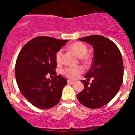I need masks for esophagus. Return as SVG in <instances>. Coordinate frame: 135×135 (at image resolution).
Wrapping results in <instances>:
<instances>
[{"instance_id":"obj_1","label":"esophagus","mask_w":135,"mask_h":135,"mask_svg":"<svg viewBox=\"0 0 135 135\" xmlns=\"http://www.w3.org/2000/svg\"><path fill=\"white\" fill-rule=\"evenodd\" d=\"M67 81H68V83H69V84H74V83H75V81H72V80H68Z\"/></svg>"}]
</instances>
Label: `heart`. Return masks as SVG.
Returning <instances> with one entry per match:
<instances>
[{
	"mask_svg": "<svg viewBox=\"0 0 135 135\" xmlns=\"http://www.w3.org/2000/svg\"><path fill=\"white\" fill-rule=\"evenodd\" d=\"M69 50L74 53L78 57H80L81 61L85 64H88L90 62V58L86 56L88 54V49L84 44L81 42H74L69 46ZM62 50H59L55 54V61L57 63H59L61 60ZM84 72V69L81 66L76 67H65L62 70V74L67 78L71 79H75L78 77Z\"/></svg>",
	"mask_w": 135,
	"mask_h": 135,
	"instance_id": "b5f03b06",
	"label": "heart"
}]
</instances>
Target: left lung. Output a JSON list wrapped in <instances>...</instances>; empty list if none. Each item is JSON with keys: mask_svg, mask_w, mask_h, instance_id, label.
Here are the masks:
<instances>
[{"mask_svg": "<svg viewBox=\"0 0 135 135\" xmlns=\"http://www.w3.org/2000/svg\"><path fill=\"white\" fill-rule=\"evenodd\" d=\"M93 47V63L85 74L87 80H81L84 90L77 95L78 101L89 108H99L108 103L118 93L123 78L122 54L110 39L91 35L79 38ZM94 77L90 86L89 77Z\"/></svg>", "mask_w": 135, "mask_h": 135, "instance_id": "1", "label": "left lung"}]
</instances>
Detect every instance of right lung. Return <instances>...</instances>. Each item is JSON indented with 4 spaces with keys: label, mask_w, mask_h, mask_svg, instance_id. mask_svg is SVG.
Segmentation results:
<instances>
[{
    "label": "right lung",
    "mask_w": 135,
    "mask_h": 135,
    "mask_svg": "<svg viewBox=\"0 0 135 135\" xmlns=\"http://www.w3.org/2000/svg\"><path fill=\"white\" fill-rule=\"evenodd\" d=\"M68 40L38 36L28 41L20 51L15 66L17 85L30 103L40 109H47L58 104L62 88L67 84L65 78L56 75L55 54Z\"/></svg>",
    "instance_id": "obj_1"
}]
</instances>
